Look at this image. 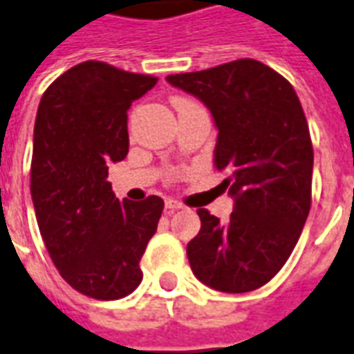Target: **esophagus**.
Masks as SVG:
<instances>
[{"label": "esophagus", "mask_w": 354, "mask_h": 354, "mask_svg": "<svg viewBox=\"0 0 354 354\" xmlns=\"http://www.w3.org/2000/svg\"><path fill=\"white\" fill-rule=\"evenodd\" d=\"M183 203H179V201L175 199H166V210H179V208H183Z\"/></svg>", "instance_id": "1"}]
</instances>
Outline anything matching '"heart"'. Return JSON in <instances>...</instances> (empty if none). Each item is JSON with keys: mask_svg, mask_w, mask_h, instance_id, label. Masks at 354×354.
Wrapping results in <instances>:
<instances>
[{"mask_svg": "<svg viewBox=\"0 0 354 354\" xmlns=\"http://www.w3.org/2000/svg\"><path fill=\"white\" fill-rule=\"evenodd\" d=\"M174 104L175 107H179V106H186V104H195V102L190 100V98H175Z\"/></svg>", "mask_w": 354, "mask_h": 354, "instance_id": "b5f03b06", "label": "heart"}]
</instances>
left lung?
<instances>
[{"label":"left lung","instance_id":"obj_1","mask_svg":"<svg viewBox=\"0 0 354 354\" xmlns=\"http://www.w3.org/2000/svg\"><path fill=\"white\" fill-rule=\"evenodd\" d=\"M166 80L210 109L214 164L228 171L223 186L234 197L228 223L197 210L201 230L186 247L192 270L221 292L259 289L289 259L310 210L315 153L298 95L250 58Z\"/></svg>","mask_w":354,"mask_h":354}]
</instances>
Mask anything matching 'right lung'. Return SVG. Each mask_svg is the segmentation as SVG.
Masks as SVG:
<instances>
[{
	"label": "right lung",
	"mask_w": 354,
	"mask_h": 354,
	"mask_svg": "<svg viewBox=\"0 0 354 354\" xmlns=\"http://www.w3.org/2000/svg\"><path fill=\"white\" fill-rule=\"evenodd\" d=\"M155 84V76L87 60L39 100L30 162L36 221L62 278L89 298H124L142 281L138 263L164 201L120 203L107 169L128 155L131 102Z\"/></svg>",
	"instance_id": "right-lung-1"
}]
</instances>
